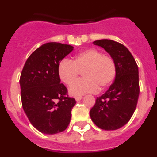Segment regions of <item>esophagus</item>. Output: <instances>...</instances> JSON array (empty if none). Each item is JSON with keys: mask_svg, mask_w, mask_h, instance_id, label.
Returning <instances> with one entry per match:
<instances>
[{"mask_svg": "<svg viewBox=\"0 0 157 157\" xmlns=\"http://www.w3.org/2000/svg\"><path fill=\"white\" fill-rule=\"evenodd\" d=\"M82 99V96H78V97H75V100L76 101H79Z\"/></svg>", "mask_w": 157, "mask_h": 157, "instance_id": "34e87169", "label": "esophagus"}]
</instances>
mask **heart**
I'll use <instances>...</instances> for the list:
<instances>
[{
  "label": "heart",
  "mask_w": 157,
  "mask_h": 157,
  "mask_svg": "<svg viewBox=\"0 0 157 157\" xmlns=\"http://www.w3.org/2000/svg\"><path fill=\"white\" fill-rule=\"evenodd\" d=\"M83 70L85 78L73 82ZM59 78L67 85L73 82L69 92L73 96H80L87 93L96 92L99 89H105L114 81L116 76V64L114 59L104 55L99 49L90 48L82 51L74 56L73 61L63 59L58 64Z\"/></svg>",
  "instance_id": "obj_1"
}]
</instances>
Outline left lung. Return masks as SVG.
<instances>
[{
	"mask_svg": "<svg viewBox=\"0 0 157 157\" xmlns=\"http://www.w3.org/2000/svg\"><path fill=\"white\" fill-rule=\"evenodd\" d=\"M94 44L110 54L116 64L114 82L101 97L97 98L90 112L95 125L105 130H114L127 124L135 111L139 96L138 67L127 47L109 39Z\"/></svg>",
	"mask_w": 157,
	"mask_h": 157,
	"instance_id": "1",
	"label": "left lung"
}]
</instances>
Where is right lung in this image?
I'll use <instances>...</instances> for the list:
<instances>
[{"instance_id":"obj_1","label":"right lung","mask_w":157,"mask_h":157,"mask_svg":"<svg viewBox=\"0 0 157 157\" xmlns=\"http://www.w3.org/2000/svg\"><path fill=\"white\" fill-rule=\"evenodd\" d=\"M74 47L45 43L32 52L22 71L19 84L22 105L30 123L46 134L60 133L68 127L76 101L58 75V64Z\"/></svg>"}]
</instances>
